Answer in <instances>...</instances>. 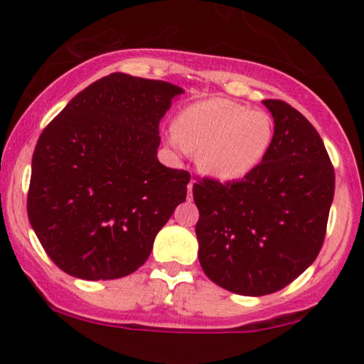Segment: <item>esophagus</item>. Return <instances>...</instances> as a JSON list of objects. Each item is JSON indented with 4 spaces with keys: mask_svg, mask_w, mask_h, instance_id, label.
Here are the masks:
<instances>
[{
    "mask_svg": "<svg viewBox=\"0 0 364 364\" xmlns=\"http://www.w3.org/2000/svg\"><path fill=\"white\" fill-rule=\"evenodd\" d=\"M193 185H195V179H191V181L188 183V198L193 196Z\"/></svg>",
    "mask_w": 364,
    "mask_h": 364,
    "instance_id": "34e87169",
    "label": "esophagus"
}]
</instances>
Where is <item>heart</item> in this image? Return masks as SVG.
I'll list each match as a JSON object with an SVG mask.
<instances>
[{
  "mask_svg": "<svg viewBox=\"0 0 364 364\" xmlns=\"http://www.w3.org/2000/svg\"><path fill=\"white\" fill-rule=\"evenodd\" d=\"M274 132V119L267 111L214 97L179 112L169 139L176 149L198 154L203 173L232 181L260 166Z\"/></svg>",
  "mask_w": 364,
  "mask_h": 364,
  "instance_id": "heart-1",
  "label": "heart"
}]
</instances>
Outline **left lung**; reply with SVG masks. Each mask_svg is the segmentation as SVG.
Listing matches in <instances>:
<instances>
[{
	"label": "left lung",
	"instance_id": "8db88e82",
	"mask_svg": "<svg viewBox=\"0 0 364 364\" xmlns=\"http://www.w3.org/2000/svg\"><path fill=\"white\" fill-rule=\"evenodd\" d=\"M263 104L275 132L260 166L240 181L202 178L193 185L200 265L217 286L243 296L281 291L315 262L336 188L310 121L279 99Z\"/></svg>",
	"mask_w": 364,
	"mask_h": 364
}]
</instances>
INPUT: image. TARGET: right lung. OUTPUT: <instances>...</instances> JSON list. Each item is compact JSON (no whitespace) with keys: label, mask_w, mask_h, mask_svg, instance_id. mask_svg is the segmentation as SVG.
I'll use <instances>...</instances> for the list:
<instances>
[{"label":"right lung","mask_w":364,"mask_h":364,"mask_svg":"<svg viewBox=\"0 0 364 364\" xmlns=\"http://www.w3.org/2000/svg\"><path fill=\"white\" fill-rule=\"evenodd\" d=\"M183 89L111 73L77 94L37 140L27 214L63 272H135L186 198L190 173L157 161L159 123Z\"/></svg>","instance_id":"right-lung-1"}]
</instances>
